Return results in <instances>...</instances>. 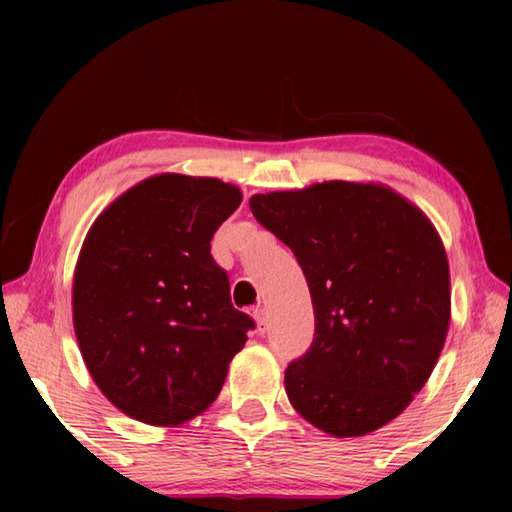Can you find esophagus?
Wrapping results in <instances>:
<instances>
[{"label": "esophagus", "instance_id": "34e87169", "mask_svg": "<svg viewBox=\"0 0 512 512\" xmlns=\"http://www.w3.org/2000/svg\"><path fill=\"white\" fill-rule=\"evenodd\" d=\"M253 317H255V323H257V330L259 332H268V317H266V310L264 308H255L253 310Z\"/></svg>", "mask_w": 512, "mask_h": 512}]
</instances>
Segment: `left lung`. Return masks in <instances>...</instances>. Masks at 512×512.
<instances>
[{"label": "left lung", "instance_id": "obj_1", "mask_svg": "<svg viewBox=\"0 0 512 512\" xmlns=\"http://www.w3.org/2000/svg\"><path fill=\"white\" fill-rule=\"evenodd\" d=\"M306 275L314 339L286 394L334 438L394 420L427 383L451 319L449 262L420 209L383 184L321 182L250 198Z\"/></svg>", "mask_w": 512, "mask_h": 512}]
</instances>
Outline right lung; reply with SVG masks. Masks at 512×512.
Wrapping results in <instances>:
<instances>
[{
	"label": "right lung",
	"mask_w": 512,
	"mask_h": 512,
	"mask_svg": "<svg viewBox=\"0 0 512 512\" xmlns=\"http://www.w3.org/2000/svg\"><path fill=\"white\" fill-rule=\"evenodd\" d=\"M239 202L233 184L162 173L114 200L85 237L76 341L94 383L129 418L171 427L198 416L255 328L211 255Z\"/></svg>",
	"instance_id": "add662e5"
}]
</instances>
